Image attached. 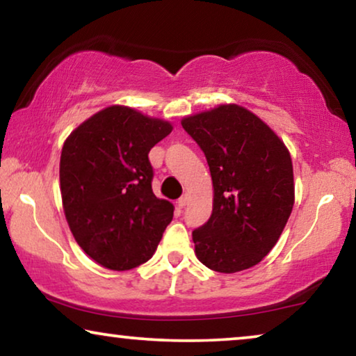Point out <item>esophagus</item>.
Wrapping results in <instances>:
<instances>
[{"label":"esophagus","instance_id":"34e87169","mask_svg":"<svg viewBox=\"0 0 356 356\" xmlns=\"http://www.w3.org/2000/svg\"><path fill=\"white\" fill-rule=\"evenodd\" d=\"M188 202H189V196H188V194H183V196L178 199V206H179V207L188 206Z\"/></svg>","mask_w":356,"mask_h":356}]
</instances>
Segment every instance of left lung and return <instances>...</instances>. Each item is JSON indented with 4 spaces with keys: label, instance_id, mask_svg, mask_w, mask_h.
I'll return each mask as SVG.
<instances>
[{
    "label": "left lung",
    "instance_id": "left-lung-1",
    "mask_svg": "<svg viewBox=\"0 0 356 356\" xmlns=\"http://www.w3.org/2000/svg\"><path fill=\"white\" fill-rule=\"evenodd\" d=\"M181 126L206 155L213 184L212 216L193 232L197 259L223 274L259 264L293 209L290 152L264 121L238 105L188 116Z\"/></svg>",
    "mask_w": 356,
    "mask_h": 356
}]
</instances>
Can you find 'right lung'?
I'll return each mask as SVG.
<instances>
[{
    "label": "right lung",
    "mask_w": 356,
    "mask_h": 356,
    "mask_svg": "<svg viewBox=\"0 0 356 356\" xmlns=\"http://www.w3.org/2000/svg\"><path fill=\"white\" fill-rule=\"evenodd\" d=\"M172 124L128 106L99 111L66 139L60 184L66 220L87 256L111 270L134 269L157 250L173 204L152 191L149 152Z\"/></svg>",
    "instance_id": "right-lung-1"
}]
</instances>
